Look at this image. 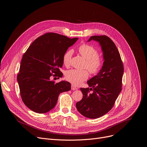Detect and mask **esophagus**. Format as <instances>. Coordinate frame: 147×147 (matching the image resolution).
Here are the masks:
<instances>
[{"mask_svg":"<svg viewBox=\"0 0 147 147\" xmlns=\"http://www.w3.org/2000/svg\"><path fill=\"white\" fill-rule=\"evenodd\" d=\"M78 88L76 87V86H74V85H71V90H77Z\"/></svg>","mask_w":147,"mask_h":147,"instance_id":"esophagus-1","label":"esophagus"}]
</instances>
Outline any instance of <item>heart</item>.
I'll return each instance as SVG.
<instances>
[{
  "label": "heart",
  "instance_id": "1",
  "mask_svg": "<svg viewBox=\"0 0 147 147\" xmlns=\"http://www.w3.org/2000/svg\"><path fill=\"white\" fill-rule=\"evenodd\" d=\"M79 53L86 60L85 67L88 70L90 73L96 74L100 70L102 66L101 59L98 56V51L88 44H82L78 49ZM73 51L69 49L67 51L63 56V64L67 66L70 64ZM88 77V73L87 70H78L71 69L67 70L65 73L66 80L75 86H79Z\"/></svg>",
  "mask_w": 147,
  "mask_h": 147
}]
</instances>
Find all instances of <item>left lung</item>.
<instances>
[{"mask_svg":"<svg viewBox=\"0 0 147 147\" xmlns=\"http://www.w3.org/2000/svg\"><path fill=\"white\" fill-rule=\"evenodd\" d=\"M92 40L99 42L104 61L97 75L87 81L91 88H80L83 97L76 105L84 116L96 119L107 114L113 108L121 91L124 68L119 52L111 38L105 35H95L87 42ZM90 90L93 93H90Z\"/></svg>","mask_w":147,"mask_h":147,"instance_id":"left-lung-1","label":"left lung"}]
</instances>
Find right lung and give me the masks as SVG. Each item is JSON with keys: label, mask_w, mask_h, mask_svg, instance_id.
Wrapping results in <instances>:
<instances>
[{"label": "right lung", "mask_w": 147, "mask_h": 147, "mask_svg": "<svg viewBox=\"0 0 147 147\" xmlns=\"http://www.w3.org/2000/svg\"><path fill=\"white\" fill-rule=\"evenodd\" d=\"M73 39L56 33H47L36 39L23 55L17 81L26 105L38 113H45L56 105L60 93L71 90L70 83L51 81L53 74L61 77L63 56L75 44Z\"/></svg>", "instance_id": "obj_1"}]
</instances>
